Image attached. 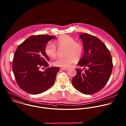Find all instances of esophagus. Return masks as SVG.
Instances as JSON below:
<instances>
[{"instance_id":"esophagus-1","label":"esophagus","mask_w":126,"mask_h":126,"mask_svg":"<svg viewBox=\"0 0 126 126\" xmlns=\"http://www.w3.org/2000/svg\"><path fill=\"white\" fill-rule=\"evenodd\" d=\"M60 69L63 70V71H66V70H67L68 69V68H61Z\"/></svg>"}]
</instances>
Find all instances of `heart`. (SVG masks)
I'll list each match as a JSON object with an SVG mask.
<instances>
[{"label": "heart", "instance_id": "heart-1", "mask_svg": "<svg viewBox=\"0 0 126 126\" xmlns=\"http://www.w3.org/2000/svg\"><path fill=\"white\" fill-rule=\"evenodd\" d=\"M54 44L58 49L66 48L64 55L65 57L58 58L52 62V65L55 67L68 68L76 60L80 59L83 55L84 48L72 37L63 34L60 35L55 41ZM46 54L51 58L56 57L57 50L56 46L51 43H48L44 49Z\"/></svg>", "mask_w": 126, "mask_h": 126}]
</instances>
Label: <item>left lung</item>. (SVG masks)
I'll return each mask as SVG.
<instances>
[{"mask_svg":"<svg viewBox=\"0 0 126 126\" xmlns=\"http://www.w3.org/2000/svg\"><path fill=\"white\" fill-rule=\"evenodd\" d=\"M79 37L83 42L84 54L77 65L87 69L84 68V73L82 69H76L72 84L80 93L92 94L100 91L109 81L113 67L112 57L105 44L96 36L84 33Z\"/></svg>","mask_w":126,"mask_h":126,"instance_id":"8db88e82","label":"left lung"}]
</instances>
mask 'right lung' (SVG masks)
Wrapping results in <instances>:
<instances>
[{
    "label": "right lung",
    "instance_id": "1",
    "mask_svg": "<svg viewBox=\"0 0 126 126\" xmlns=\"http://www.w3.org/2000/svg\"><path fill=\"white\" fill-rule=\"evenodd\" d=\"M55 37L36 35L29 37L15 51L13 60V71L19 87L26 92L37 94L44 92L55 82L58 67L48 68L50 59L44 49L47 42ZM45 67L44 72L39 71Z\"/></svg>",
    "mask_w": 126,
    "mask_h": 126
}]
</instances>
